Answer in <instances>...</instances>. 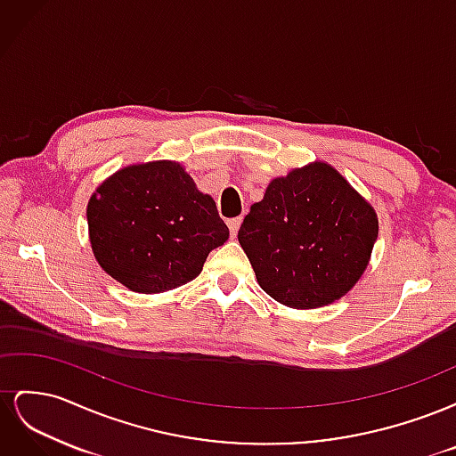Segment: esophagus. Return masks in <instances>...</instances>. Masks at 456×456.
<instances>
[{
    "label": "esophagus",
    "instance_id": "1",
    "mask_svg": "<svg viewBox=\"0 0 456 456\" xmlns=\"http://www.w3.org/2000/svg\"><path fill=\"white\" fill-rule=\"evenodd\" d=\"M240 226H241V216H236V218H230V220H228V228H230L232 236H236Z\"/></svg>",
    "mask_w": 456,
    "mask_h": 456
}]
</instances>
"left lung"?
I'll return each mask as SVG.
<instances>
[{
  "label": "left lung",
  "instance_id": "1",
  "mask_svg": "<svg viewBox=\"0 0 456 456\" xmlns=\"http://www.w3.org/2000/svg\"><path fill=\"white\" fill-rule=\"evenodd\" d=\"M379 218L323 161L273 178L238 232L258 285L289 308L338 300L362 278Z\"/></svg>",
  "mask_w": 456,
  "mask_h": 456
}]
</instances>
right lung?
<instances>
[{
  "instance_id": "add662e5",
  "label": "right lung",
  "mask_w": 456,
  "mask_h": 456,
  "mask_svg": "<svg viewBox=\"0 0 456 456\" xmlns=\"http://www.w3.org/2000/svg\"><path fill=\"white\" fill-rule=\"evenodd\" d=\"M93 255L134 293L171 291L198 278L230 232L215 200L176 161L129 165L94 190L87 205Z\"/></svg>"
}]
</instances>
